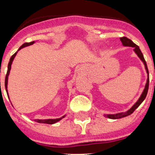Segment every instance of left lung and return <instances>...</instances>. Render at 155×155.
<instances>
[{
	"label": "left lung",
	"mask_w": 155,
	"mask_h": 155,
	"mask_svg": "<svg viewBox=\"0 0 155 155\" xmlns=\"http://www.w3.org/2000/svg\"><path fill=\"white\" fill-rule=\"evenodd\" d=\"M120 41H121V42H122L123 46H125V47H131L134 48V51H135V53L137 54V56L140 58V59H141V60L143 62V63H144L145 68H146L147 74H148V78H147V84H146V86H145L144 91H143V92H142V94L141 95V97H140V98L138 99V101H137L134 104V106H133L132 108H130V110H128L127 112H125V113H116V114H107V115H105L107 117L110 118V119H119V118L125 117H127V116L132 114V113L134 112L135 109H136V108H137V107H138V106H139L142 102H143L145 98L147 97V92H148V89H149V71H148V68H147V62H146V60H145L144 56H143V54H142L141 50L139 49V47L137 46L135 43H134L133 41H131V40L129 39V38L126 37L120 38Z\"/></svg>",
	"instance_id": "obj_1"
}]
</instances>
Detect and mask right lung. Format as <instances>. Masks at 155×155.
Instances as JSON below:
<instances>
[{
    "instance_id": "right-lung-1",
    "label": "right lung",
    "mask_w": 155,
    "mask_h": 155,
    "mask_svg": "<svg viewBox=\"0 0 155 155\" xmlns=\"http://www.w3.org/2000/svg\"><path fill=\"white\" fill-rule=\"evenodd\" d=\"M35 43V42H25V43H24V44L22 45V46H21L20 48L18 49V51L19 50H21V48H23V47H27V46H30V45H32ZM16 54H17V52H16L15 54H13V55L11 56L10 59H9V62H8V71H7V73H6V75H5V89H6V92H7V84H8V74H9V71H10L11 69V64H12V63H13V58H14V57L16 56ZM1 84V83H0ZM64 117V116L63 117H62L60 118H57V119H47V120H36V121L38 123H45V124H50V125H51V124H54V123H56L57 121H58V120H60L62 118Z\"/></svg>"
}]
</instances>
